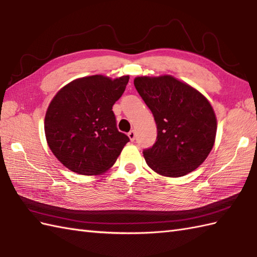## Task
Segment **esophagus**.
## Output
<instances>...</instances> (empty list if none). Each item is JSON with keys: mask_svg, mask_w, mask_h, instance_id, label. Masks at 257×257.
Here are the masks:
<instances>
[{"mask_svg": "<svg viewBox=\"0 0 257 257\" xmlns=\"http://www.w3.org/2000/svg\"><path fill=\"white\" fill-rule=\"evenodd\" d=\"M128 137H129V139H130L131 141H134V140L136 139V131H135V130L129 131V133H128Z\"/></svg>", "mask_w": 257, "mask_h": 257, "instance_id": "34e87169", "label": "esophagus"}]
</instances>
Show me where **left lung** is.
I'll use <instances>...</instances> for the list:
<instances>
[{
	"mask_svg": "<svg viewBox=\"0 0 257 257\" xmlns=\"http://www.w3.org/2000/svg\"><path fill=\"white\" fill-rule=\"evenodd\" d=\"M136 89L154 116L157 142L143 151L149 168L180 177L204 163L214 145L217 118L204 95L172 75L138 76Z\"/></svg>",
	"mask_w": 257,
	"mask_h": 257,
	"instance_id": "1",
	"label": "left lung"
}]
</instances>
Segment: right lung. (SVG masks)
I'll use <instances>...</instances> for the list:
<instances>
[{
  "mask_svg": "<svg viewBox=\"0 0 257 257\" xmlns=\"http://www.w3.org/2000/svg\"><path fill=\"white\" fill-rule=\"evenodd\" d=\"M128 81L129 75H89L68 83L55 95L46 111L45 135L65 168L100 175L115 164L129 138L118 131L111 109Z\"/></svg>",
  "mask_w": 257,
  "mask_h": 257,
  "instance_id": "obj_1",
  "label": "right lung"
}]
</instances>
